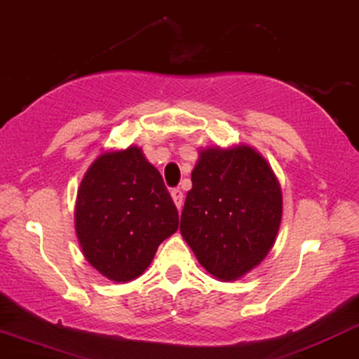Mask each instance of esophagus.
Returning <instances> with one entry per match:
<instances>
[{"label":"esophagus","mask_w":359,"mask_h":359,"mask_svg":"<svg viewBox=\"0 0 359 359\" xmlns=\"http://www.w3.org/2000/svg\"><path fill=\"white\" fill-rule=\"evenodd\" d=\"M170 196H172L173 203H175V206L180 210V208H182V204H184V192L180 191L179 187H175V189H172V191H170Z\"/></svg>","instance_id":"34e87169"}]
</instances>
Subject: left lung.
<instances>
[{
  "label": "left lung",
  "mask_w": 359,
  "mask_h": 359,
  "mask_svg": "<svg viewBox=\"0 0 359 359\" xmlns=\"http://www.w3.org/2000/svg\"><path fill=\"white\" fill-rule=\"evenodd\" d=\"M191 179L180 233L208 273L237 281L276 242L283 216L278 179L247 144L201 149Z\"/></svg>",
  "instance_id": "1"
}]
</instances>
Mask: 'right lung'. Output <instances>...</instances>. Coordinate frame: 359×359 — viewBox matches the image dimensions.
Returning a JSON list of instances; mask_svg holds the SVG:
<instances>
[{"mask_svg":"<svg viewBox=\"0 0 359 359\" xmlns=\"http://www.w3.org/2000/svg\"><path fill=\"white\" fill-rule=\"evenodd\" d=\"M74 228L85 259L110 281L147 271L179 228V212L160 172L137 147L105 151L90 165L76 196Z\"/></svg>","mask_w":359,"mask_h":359,"instance_id":"right-lung-1","label":"right lung"}]
</instances>
